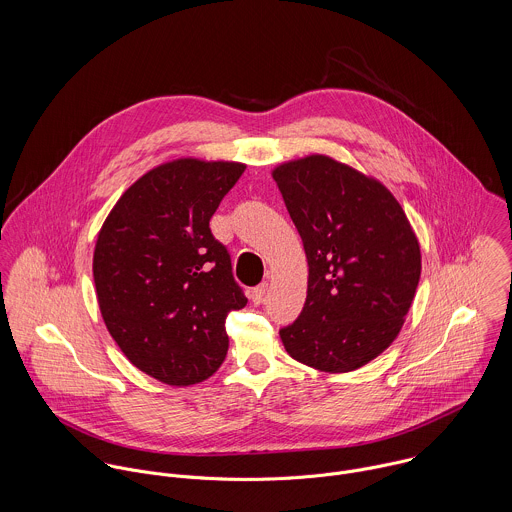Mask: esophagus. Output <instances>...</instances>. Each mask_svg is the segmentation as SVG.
<instances>
[{
	"mask_svg": "<svg viewBox=\"0 0 512 512\" xmlns=\"http://www.w3.org/2000/svg\"><path fill=\"white\" fill-rule=\"evenodd\" d=\"M266 292H268V282H262L260 286H256V288L250 292V297H252L254 303H260V301L264 299Z\"/></svg>",
	"mask_w": 512,
	"mask_h": 512,
	"instance_id": "obj_1",
	"label": "esophagus"
}]
</instances>
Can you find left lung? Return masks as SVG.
<instances>
[{
    "instance_id": "1",
    "label": "left lung",
    "mask_w": 512,
    "mask_h": 512,
    "mask_svg": "<svg viewBox=\"0 0 512 512\" xmlns=\"http://www.w3.org/2000/svg\"><path fill=\"white\" fill-rule=\"evenodd\" d=\"M309 264L299 317L280 329L288 355L325 372L378 357L402 329L420 282L416 234L390 191L325 155L274 171Z\"/></svg>"
}]
</instances>
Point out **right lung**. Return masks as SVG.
I'll return each mask as SVG.
<instances>
[{
  "instance_id": "add662e5",
  "label": "right lung",
  "mask_w": 512,
  "mask_h": 512,
  "mask_svg": "<svg viewBox=\"0 0 512 512\" xmlns=\"http://www.w3.org/2000/svg\"><path fill=\"white\" fill-rule=\"evenodd\" d=\"M242 163L177 159L151 169L116 203L94 250L104 323L122 353L175 384L209 378L224 361V319L248 299L211 217Z\"/></svg>"
}]
</instances>
